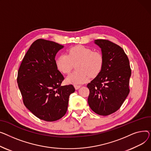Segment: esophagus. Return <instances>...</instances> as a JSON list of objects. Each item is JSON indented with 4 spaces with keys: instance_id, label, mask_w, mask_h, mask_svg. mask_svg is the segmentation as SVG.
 Segmentation results:
<instances>
[{
    "instance_id": "obj_1",
    "label": "esophagus",
    "mask_w": 151,
    "mask_h": 151,
    "mask_svg": "<svg viewBox=\"0 0 151 151\" xmlns=\"http://www.w3.org/2000/svg\"><path fill=\"white\" fill-rule=\"evenodd\" d=\"M81 87V85H74V88H75V89L76 90H78V89H79Z\"/></svg>"
}]
</instances>
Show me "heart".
Masks as SVG:
<instances>
[{
	"label": "heart",
	"mask_w": 151,
	"mask_h": 151,
	"mask_svg": "<svg viewBox=\"0 0 151 151\" xmlns=\"http://www.w3.org/2000/svg\"><path fill=\"white\" fill-rule=\"evenodd\" d=\"M78 69L69 75L66 78L68 83L81 84L87 82L91 77H95L101 71L104 58L99 52H94L91 49L78 45L70 48L68 55L61 54L55 60L58 70L63 74H69L74 64Z\"/></svg>",
	"instance_id": "b5f03b06"
}]
</instances>
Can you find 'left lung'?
Returning a JSON list of instances; mask_svg holds the SVG:
<instances>
[{
    "mask_svg": "<svg viewBox=\"0 0 151 151\" xmlns=\"http://www.w3.org/2000/svg\"><path fill=\"white\" fill-rule=\"evenodd\" d=\"M94 42L102 50L101 71L87 85L90 90L88 103L96 114L107 116L121 107L129 92L131 69L129 58L117 44L106 40Z\"/></svg>",
    "mask_w": 151,
    "mask_h": 151,
    "instance_id": "obj_1",
    "label": "left lung"
}]
</instances>
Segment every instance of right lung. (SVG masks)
Returning a JSON list of instances; mask_svg holds the SVG:
<instances>
[{
  "label": "right lung",
  "instance_id": "1",
  "mask_svg": "<svg viewBox=\"0 0 151 151\" xmlns=\"http://www.w3.org/2000/svg\"><path fill=\"white\" fill-rule=\"evenodd\" d=\"M63 46L43 39L34 41L25 55L17 82L23 102L40 119L52 122L66 114L73 85L61 86L64 77L57 69L55 55Z\"/></svg>",
  "mask_w": 151,
  "mask_h": 151
}]
</instances>
